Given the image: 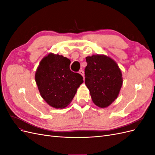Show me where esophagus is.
<instances>
[{"label":"esophagus","mask_w":155,"mask_h":155,"mask_svg":"<svg viewBox=\"0 0 155 155\" xmlns=\"http://www.w3.org/2000/svg\"><path fill=\"white\" fill-rule=\"evenodd\" d=\"M79 73L81 75V76H82L83 77H84V72L82 70H79Z\"/></svg>","instance_id":"esophagus-1"}]
</instances>
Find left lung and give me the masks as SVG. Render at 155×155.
Masks as SVG:
<instances>
[{
	"mask_svg": "<svg viewBox=\"0 0 155 155\" xmlns=\"http://www.w3.org/2000/svg\"><path fill=\"white\" fill-rule=\"evenodd\" d=\"M85 85L92 101L100 108L109 107L118 96L123 83L122 74L114 61L105 55L86 58Z\"/></svg>",
	"mask_w": 155,
	"mask_h": 155,
	"instance_id": "8db88e82",
	"label": "left lung"
}]
</instances>
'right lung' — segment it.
Returning a JSON list of instances; mask_svg holds the SVG:
<instances>
[{"label":"right lung","mask_w":155,"mask_h":155,"mask_svg":"<svg viewBox=\"0 0 155 155\" xmlns=\"http://www.w3.org/2000/svg\"><path fill=\"white\" fill-rule=\"evenodd\" d=\"M70 61L63 55L50 53L41 61L35 79L41 97L55 109H63L72 101L83 83L81 74L70 69Z\"/></svg>","instance_id":"1"}]
</instances>
